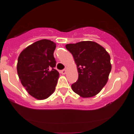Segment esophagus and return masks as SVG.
Listing matches in <instances>:
<instances>
[{
    "label": "esophagus",
    "mask_w": 134,
    "mask_h": 134,
    "mask_svg": "<svg viewBox=\"0 0 134 134\" xmlns=\"http://www.w3.org/2000/svg\"><path fill=\"white\" fill-rule=\"evenodd\" d=\"M60 73L61 74H63V75H65V74H66V73H67V70H66V69H63V70H61L60 71Z\"/></svg>",
    "instance_id": "esophagus-1"
}]
</instances>
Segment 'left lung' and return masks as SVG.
Returning a JSON list of instances; mask_svg holds the SVG:
<instances>
[{"label": "left lung", "instance_id": "1", "mask_svg": "<svg viewBox=\"0 0 134 134\" xmlns=\"http://www.w3.org/2000/svg\"><path fill=\"white\" fill-rule=\"evenodd\" d=\"M78 71V80L71 85L73 91L83 98L94 96L108 81L111 70L110 57L104 48L92 41L68 44Z\"/></svg>", "mask_w": 134, "mask_h": 134}]
</instances>
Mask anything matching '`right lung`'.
Listing matches in <instances>:
<instances>
[{
  "mask_svg": "<svg viewBox=\"0 0 134 134\" xmlns=\"http://www.w3.org/2000/svg\"><path fill=\"white\" fill-rule=\"evenodd\" d=\"M56 44L49 40H38L20 53L17 70L23 86L38 100L49 97L54 92L59 73L54 69L53 53Z\"/></svg>",
  "mask_w": 134,
  "mask_h": 134,
  "instance_id": "obj_1",
  "label": "right lung"
}]
</instances>
